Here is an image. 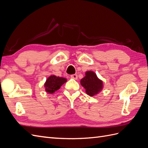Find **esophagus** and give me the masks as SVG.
<instances>
[{"label": "esophagus", "mask_w": 148, "mask_h": 148, "mask_svg": "<svg viewBox=\"0 0 148 148\" xmlns=\"http://www.w3.org/2000/svg\"><path fill=\"white\" fill-rule=\"evenodd\" d=\"M71 78L74 79H78V75L77 74H73L71 75Z\"/></svg>", "instance_id": "34e87169"}]
</instances>
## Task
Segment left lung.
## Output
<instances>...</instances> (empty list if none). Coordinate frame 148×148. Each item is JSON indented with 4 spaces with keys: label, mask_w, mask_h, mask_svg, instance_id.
Segmentation results:
<instances>
[{
    "label": "left lung",
    "mask_w": 148,
    "mask_h": 148,
    "mask_svg": "<svg viewBox=\"0 0 148 148\" xmlns=\"http://www.w3.org/2000/svg\"><path fill=\"white\" fill-rule=\"evenodd\" d=\"M80 84L85 89L87 95L90 96L98 95L104 87L103 82L92 71H87L85 73V77L80 80Z\"/></svg>",
    "instance_id": "1"
}]
</instances>
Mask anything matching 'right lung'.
<instances>
[{"mask_svg":"<svg viewBox=\"0 0 148 148\" xmlns=\"http://www.w3.org/2000/svg\"><path fill=\"white\" fill-rule=\"evenodd\" d=\"M66 82L67 79L65 78L51 75L50 77L47 78L44 83L45 91L47 93L53 94L58 89H59L62 85Z\"/></svg>","mask_w":148,"mask_h":148,"instance_id":"add662e5","label":"right lung"}]
</instances>
